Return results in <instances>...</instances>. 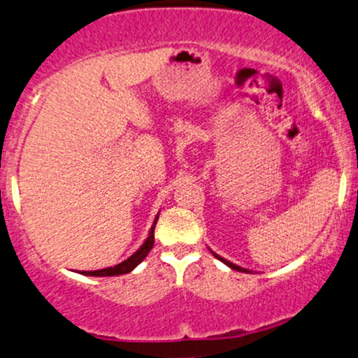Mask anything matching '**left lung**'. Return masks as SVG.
<instances>
[{"instance_id":"obj_1","label":"left lung","mask_w":358,"mask_h":358,"mask_svg":"<svg viewBox=\"0 0 358 358\" xmlns=\"http://www.w3.org/2000/svg\"><path fill=\"white\" fill-rule=\"evenodd\" d=\"M214 256H216L217 259H220V262H222L224 264H228V266L231 268V270H236V271H241V273H250L246 270V268H241V266H238V264H234V263H231V262H228V259H224V258H221L220 255H216V253H213Z\"/></svg>"}]
</instances>
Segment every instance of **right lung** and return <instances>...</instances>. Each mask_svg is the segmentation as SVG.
<instances>
[{
  "instance_id": "right-lung-1",
  "label": "right lung",
  "mask_w": 358,
  "mask_h": 358,
  "mask_svg": "<svg viewBox=\"0 0 358 358\" xmlns=\"http://www.w3.org/2000/svg\"><path fill=\"white\" fill-rule=\"evenodd\" d=\"M157 220H159V216H155L154 224H152V228H150V231H149V236H147V239L144 241V245L138 248L136 253L130 256V258L125 259V262L115 264V266L103 268V270L80 271V275H85V276H119V275H125V273L132 271L134 268L137 266V264H141L142 262H144L145 256L149 255L150 250H152V246H154V229H155V222H157Z\"/></svg>"
}]
</instances>
